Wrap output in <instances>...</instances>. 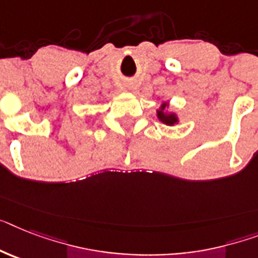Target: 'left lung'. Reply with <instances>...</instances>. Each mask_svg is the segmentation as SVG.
Wrapping results in <instances>:
<instances>
[{
    "label": "left lung",
    "instance_id": "1",
    "mask_svg": "<svg viewBox=\"0 0 258 258\" xmlns=\"http://www.w3.org/2000/svg\"><path fill=\"white\" fill-rule=\"evenodd\" d=\"M170 104L162 101L159 108L157 109V118H158L161 122H163L165 125H169V126H174V125L179 124V117L175 112H171L169 110Z\"/></svg>",
    "mask_w": 258,
    "mask_h": 258
}]
</instances>
